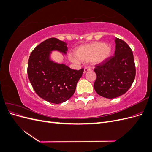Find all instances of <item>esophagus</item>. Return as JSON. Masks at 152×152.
Returning <instances> with one entry per match:
<instances>
[{
	"label": "esophagus",
	"instance_id": "esophagus-1",
	"mask_svg": "<svg viewBox=\"0 0 152 152\" xmlns=\"http://www.w3.org/2000/svg\"><path fill=\"white\" fill-rule=\"evenodd\" d=\"M90 70H91V68H89V67H86V68H84V73H86V72H89V71H90Z\"/></svg>",
	"mask_w": 152,
	"mask_h": 152
}]
</instances>
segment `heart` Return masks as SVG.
Listing matches in <instances>:
<instances>
[{
  "instance_id": "heart-1",
  "label": "heart",
  "mask_w": 152,
  "mask_h": 152,
  "mask_svg": "<svg viewBox=\"0 0 152 152\" xmlns=\"http://www.w3.org/2000/svg\"><path fill=\"white\" fill-rule=\"evenodd\" d=\"M112 54V48L102 42H96L86 44L77 48L74 50L75 57L70 56V60L77 63L78 60L88 62L91 61L94 64H99L106 61Z\"/></svg>"
}]
</instances>
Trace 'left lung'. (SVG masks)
Masks as SVG:
<instances>
[{
  "mask_svg": "<svg viewBox=\"0 0 152 152\" xmlns=\"http://www.w3.org/2000/svg\"><path fill=\"white\" fill-rule=\"evenodd\" d=\"M114 56L96 65L94 88L102 97H118L130 88L136 75L134 57L130 47L124 40L115 38Z\"/></svg>",
  "mask_w": 152,
  "mask_h": 152,
  "instance_id": "8db88e82",
  "label": "left lung"
}]
</instances>
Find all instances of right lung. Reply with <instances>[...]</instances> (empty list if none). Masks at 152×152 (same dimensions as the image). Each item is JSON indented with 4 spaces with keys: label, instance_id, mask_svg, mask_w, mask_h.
<instances>
[{
    "label": "right lung",
    "instance_id": "right-lung-1",
    "mask_svg": "<svg viewBox=\"0 0 152 152\" xmlns=\"http://www.w3.org/2000/svg\"><path fill=\"white\" fill-rule=\"evenodd\" d=\"M67 44L56 38H50L38 45L31 53L28 62V76L35 93L48 102L59 104L74 94L84 69L73 70L65 64L50 59L52 51L64 55Z\"/></svg>",
    "mask_w": 152,
    "mask_h": 152
}]
</instances>
